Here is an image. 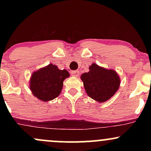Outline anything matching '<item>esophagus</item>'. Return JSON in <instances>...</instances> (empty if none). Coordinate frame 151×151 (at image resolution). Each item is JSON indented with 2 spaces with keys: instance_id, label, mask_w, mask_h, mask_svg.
Here are the masks:
<instances>
[{
  "instance_id": "obj_1",
  "label": "esophagus",
  "mask_w": 151,
  "mask_h": 151,
  "mask_svg": "<svg viewBox=\"0 0 151 151\" xmlns=\"http://www.w3.org/2000/svg\"><path fill=\"white\" fill-rule=\"evenodd\" d=\"M79 74V71L77 70H72V72H71V75L73 76V77H78Z\"/></svg>"
}]
</instances>
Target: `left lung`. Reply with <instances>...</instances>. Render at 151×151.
<instances>
[{"label":"left lung","mask_w":151,"mask_h":151,"mask_svg":"<svg viewBox=\"0 0 151 151\" xmlns=\"http://www.w3.org/2000/svg\"><path fill=\"white\" fill-rule=\"evenodd\" d=\"M81 79L89 96L99 102L111 99L120 85V79L115 71L106 70L94 63L89 67V72L81 74Z\"/></svg>","instance_id":"obj_1"}]
</instances>
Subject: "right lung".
I'll list each match as a JSON object with an SVG mask.
<instances>
[{"instance_id":"obj_1","label":"right lung","mask_w":151,"mask_h":151,"mask_svg":"<svg viewBox=\"0 0 151 151\" xmlns=\"http://www.w3.org/2000/svg\"><path fill=\"white\" fill-rule=\"evenodd\" d=\"M69 77L67 70H60L56 65L50 64L32 74L30 89L34 96L41 101H50L60 94L63 81Z\"/></svg>"}]
</instances>
